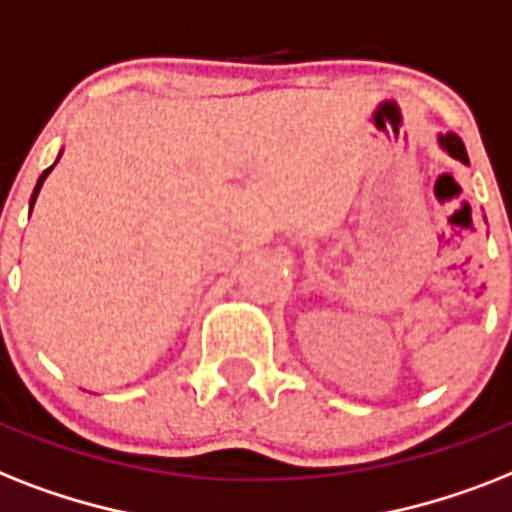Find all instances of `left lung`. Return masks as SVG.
Returning <instances> with one entry per match:
<instances>
[{
    "label": "left lung",
    "mask_w": 512,
    "mask_h": 512,
    "mask_svg": "<svg viewBox=\"0 0 512 512\" xmlns=\"http://www.w3.org/2000/svg\"><path fill=\"white\" fill-rule=\"evenodd\" d=\"M439 147L447 152L450 157H455V160L460 162H468V152H465V144L460 141V136L455 134H439Z\"/></svg>",
    "instance_id": "obj_1"
}]
</instances>
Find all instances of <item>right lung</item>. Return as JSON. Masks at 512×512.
I'll use <instances>...</instances> for the list:
<instances>
[{
	"label": "right lung",
	"instance_id": "1",
	"mask_svg": "<svg viewBox=\"0 0 512 512\" xmlns=\"http://www.w3.org/2000/svg\"><path fill=\"white\" fill-rule=\"evenodd\" d=\"M57 160H60V157H57ZM54 165H57V162H54ZM54 165H52V168H54ZM52 168L44 170V173H41V176H39V181H36V189H33V194H31V207H33V202H36V197H39V191H41V184H44V178H47L49 173H52Z\"/></svg>",
	"mask_w": 512,
	"mask_h": 512
}]
</instances>
